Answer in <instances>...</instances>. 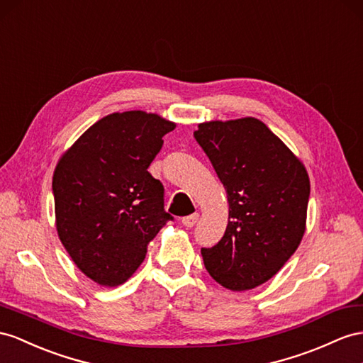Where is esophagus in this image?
Here are the masks:
<instances>
[{
  "label": "esophagus",
  "instance_id": "34e87169",
  "mask_svg": "<svg viewBox=\"0 0 363 363\" xmlns=\"http://www.w3.org/2000/svg\"><path fill=\"white\" fill-rule=\"evenodd\" d=\"M198 220H199V215H198V213H194V215H190V216H185V218H182V224H184L185 227L191 228L194 224H196Z\"/></svg>",
  "mask_w": 363,
  "mask_h": 363
}]
</instances>
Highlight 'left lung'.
Here are the masks:
<instances>
[{
  "label": "left lung",
  "mask_w": 363,
  "mask_h": 363,
  "mask_svg": "<svg viewBox=\"0 0 363 363\" xmlns=\"http://www.w3.org/2000/svg\"><path fill=\"white\" fill-rule=\"evenodd\" d=\"M228 201L224 236L201 255L210 276L231 291L272 279L305 233L310 178L305 165L262 121L247 116L198 125Z\"/></svg>",
  "instance_id": "1"
}]
</instances>
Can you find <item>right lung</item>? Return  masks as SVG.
Returning <instances> with one entry per match:
<instances>
[{
  "label": "right lung",
  "mask_w": 363,
  "mask_h": 363,
  "mask_svg": "<svg viewBox=\"0 0 363 363\" xmlns=\"http://www.w3.org/2000/svg\"><path fill=\"white\" fill-rule=\"evenodd\" d=\"M176 127L156 113L107 115L82 133L53 172L57 231L93 282L118 286L143 264L167 220L164 187L147 172Z\"/></svg>",
  "instance_id": "1"
}]
</instances>
